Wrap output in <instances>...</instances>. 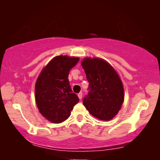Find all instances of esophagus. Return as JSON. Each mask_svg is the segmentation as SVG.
Returning <instances> with one entry per match:
<instances>
[{
	"label": "esophagus",
	"mask_w": 160,
	"mask_h": 160,
	"mask_svg": "<svg viewBox=\"0 0 160 160\" xmlns=\"http://www.w3.org/2000/svg\"><path fill=\"white\" fill-rule=\"evenodd\" d=\"M78 98H79L80 100H82V92H79L78 94Z\"/></svg>",
	"instance_id": "obj_1"
}]
</instances>
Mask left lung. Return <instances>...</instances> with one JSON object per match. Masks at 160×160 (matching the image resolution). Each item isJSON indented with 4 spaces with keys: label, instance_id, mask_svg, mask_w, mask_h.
Masks as SVG:
<instances>
[{
    "label": "left lung",
    "instance_id": "obj_1",
    "mask_svg": "<svg viewBox=\"0 0 160 160\" xmlns=\"http://www.w3.org/2000/svg\"><path fill=\"white\" fill-rule=\"evenodd\" d=\"M82 65L89 82V92L83 104L93 117L109 121L117 114L124 102L122 81L113 67L102 59L86 58Z\"/></svg>",
    "mask_w": 160,
    "mask_h": 160
}]
</instances>
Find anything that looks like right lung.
I'll return each instance as SVG.
<instances>
[{"label": "right lung", "mask_w": 160, "mask_h": 160, "mask_svg": "<svg viewBox=\"0 0 160 160\" xmlns=\"http://www.w3.org/2000/svg\"><path fill=\"white\" fill-rule=\"evenodd\" d=\"M79 59L57 56L42 70L35 87L36 102L43 117L53 123L64 122L79 101L70 85L69 72Z\"/></svg>", "instance_id": "right-lung-1"}]
</instances>
